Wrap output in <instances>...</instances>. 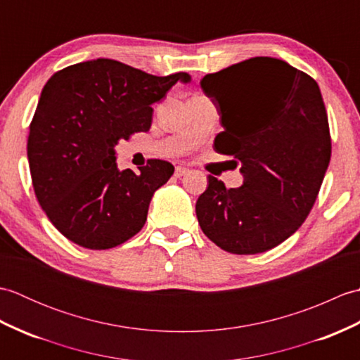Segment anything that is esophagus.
<instances>
[{
  "label": "esophagus",
  "instance_id": "34e87169",
  "mask_svg": "<svg viewBox=\"0 0 360 360\" xmlns=\"http://www.w3.org/2000/svg\"><path fill=\"white\" fill-rule=\"evenodd\" d=\"M187 173H188V168H186V167H176V170H174L176 178H181V176H184Z\"/></svg>",
  "mask_w": 360,
  "mask_h": 360
}]
</instances>
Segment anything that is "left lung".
I'll return each mask as SVG.
<instances>
[{
    "label": "left lung",
    "instance_id": "8db88e82",
    "mask_svg": "<svg viewBox=\"0 0 360 360\" xmlns=\"http://www.w3.org/2000/svg\"><path fill=\"white\" fill-rule=\"evenodd\" d=\"M221 131L213 148L241 164L243 186L209 174L196 217L209 240L238 255L288 240L314 205L331 159V136L317 82L272 57H254L201 80Z\"/></svg>",
    "mask_w": 360,
    "mask_h": 360
}]
</instances>
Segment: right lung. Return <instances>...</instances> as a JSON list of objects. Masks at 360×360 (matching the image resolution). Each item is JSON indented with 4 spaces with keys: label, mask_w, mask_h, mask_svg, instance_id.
Wrapping results in <instances>:
<instances>
[{
    "label": "right lung",
    "mask_w": 360,
    "mask_h": 360,
    "mask_svg": "<svg viewBox=\"0 0 360 360\" xmlns=\"http://www.w3.org/2000/svg\"><path fill=\"white\" fill-rule=\"evenodd\" d=\"M187 72L158 77L110 58L71 65L46 83L29 127L27 159L38 202L51 223L82 248L103 250L147 221L153 193L174 167L160 159L119 170L117 142L148 131L151 105Z\"/></svg>",
    "instance_id": "add662e5"
}]
</instances>
